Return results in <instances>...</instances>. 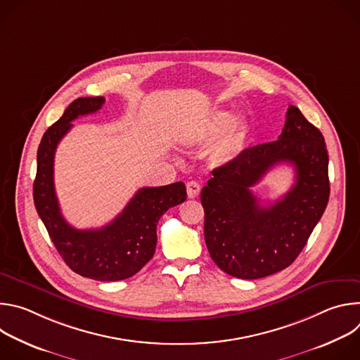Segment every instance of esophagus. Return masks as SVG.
I'll list each match as a JSON object with an SVG mask.
<instances>
[{
    "instance_id": "34e87169",
    "label": "esophagus",
    "mask_w": 360,
    "mask_h": 360,
    "mask_svg": "<svg viewBox=\"0 0 360 360\" xmlns=\"http://www.w3.org/2000/svg\"><path fill=\"white\" fill-rule=\"evenodd\" d=\"M186 192H188L189 198H196L200 192V185L196 181H189L186 184Z\"/></svg>"
}]
</instances>
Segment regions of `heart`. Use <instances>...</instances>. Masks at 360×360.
Returning <instances> with one entry per match:
<instances>
[{
    "label": "heart",
    "instance_id": "obj_1",
    "mask_svg": "<svg viewBox=\"0 0 360 360\" xmlns=\"http://www.w3.org/2000/svg\"><path fill=\"white\" fill-rule=\"evenodd\" d=\"M217 136L210 149L208 158L214 165H226L236 160L245 145V127L240 120H233V112L229 110H217L207 118L186 129L182 135V142L188 146H196L210 142Z\"/></svg>",
    "mask_w": 360,
    "mask_h": 360
}]
</instances>
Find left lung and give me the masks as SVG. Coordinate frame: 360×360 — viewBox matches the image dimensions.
<instances>
[{
    "mask_svg": "<svg viewBox=\"0 0 360 360\" xmlns=\"http://www.w3.org/2000/svg\"><path fill=\"white\" fill-rule=\"evenodd\" d=\"M295 168V184L262 207L248 189L275 165ZM329 157L322 132L289 105L278 141L243 149L215 168L202 188L205 242L214 262L239 279H259L288 268L302 252L329 200Z\"/></svg>",
    "mask_w": 360,
    "mask_h": 360,
    "instance_id": "1",
    "label": "left lung"
}]
</instances>
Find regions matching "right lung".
<instances>
[{
  "mask_svg": "<svg viewBox=\"0 0 360 360\" xmlns=\"http://www.w3.org/2000/svg\"><path fill=\"white\" fill-rule=\"evenodd\" d=\"M104 102V96L78 98L45 131L37 152L34 203L51 240L75 274L114 282L134 276L152 258L157 224L169 208L186 199V188L184 182L142 188L114 221L99 229H75L64 219L54 188L56 149L74 120L96 112Z\"/></svg>",
  "mask_w": 360,
  "mask_h": 360,
  "instance_id": "obj_1",
  "label": "right lung"
}]
</instances>
